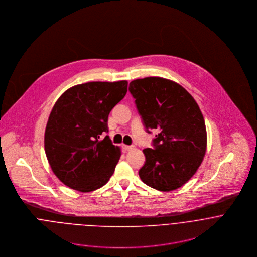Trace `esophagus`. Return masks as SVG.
Instances as JSON below:
<instances>
[{
    "instance_id": "obj_1",
    "label": "esophagus",
    "mask_w": 257,
    "mask_h": 257,
    "mask_svg": "<svg viewBox=\"0 0 257 257\" xmlns=\"http://www.w3.org/2000/svg\"><path fill=\"white\" fill-rule=\"evenodd\" d=\"M134 148V147H132V146H126V145H122V149L123 150H125V151H127V150H132Z\"/></svg>"
}]
</instances>
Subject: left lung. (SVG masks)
<instances>
[{
	"label": "left lung",
	"mask_w": 257,
	"mask_h": 257,
	"mask_svg": "<svg viewBox=\"0 0 257 257\" xmlns=\"http://www.w3.org/2000/svg\"><path fill=\"white\" fill-rule=\"evenodd\" d=\"M128 90L147 132H158L154 149L143 150L147 160L141 179L158 191L180 188L197 172L207 150L205 119L197 102L181 85L162 77L134 80Z\"/></svg>",
	"instance_id": "obj_1"
}]
</instances>
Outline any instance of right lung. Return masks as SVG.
<instances>
[{"mask_svg":"<svg viewBox=\"0 0 257 257\" xmlns=\"http://www.w3.org/2000/svg\"><path fill=\"white\" fill-rule=\"evenodd\" d=\"M127 81L88 82L55 102L44 133V149L55 176L67 187L91 192L110 180L121 155L107 136L111 109L123 99Z\"/></svg>","mask_w":257,"mask_h":257,"instance_id":"right-lung-1","label":"right lung"}]
</instances>
